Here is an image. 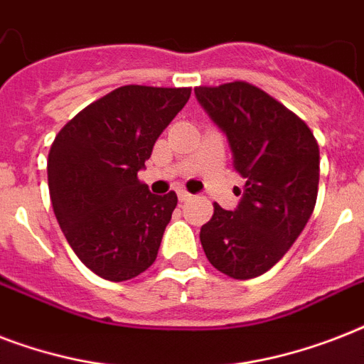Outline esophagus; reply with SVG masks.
Listing matches in <instances>:
<instances>
[{
    "label": "esophagus",
    "mask_w": 364,
    "mask_h": 364,
    "mask_svg": "<svg viewBox=\"0 0 364 364\" xmlns=\"http://www.w3.org/2000/svg\"><path fill=\"white\" fill-rule=\"evenodd\" d=\"M177 198L181 200V202H187V200L193 198V194L187 193V191H183V188H181V191H177Z\"/></svg>",
    "instance_id": "1"
}]
</instances>
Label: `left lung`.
Masks as SVG:
<instances>
[{
	"instance_id": "8db88e82",
	"label": "left lung",
	"mask_w": 364,
	"mask_h": 364,
	"mask_svg": "<svg viewBox=\"0 0 364 364\" xmlns=\"http://www.w3.org/2000/svg\"><path fill=\"white\" fill-rule=\"evenodd\" d=\"M205 113L228 137L245 177L234 211L213 204L200 230L204 253L234 279L264 274L287 253L316 208L319 145L300 117L251 82L196 87Z\"/></svg>"
}]
</instances>
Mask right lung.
I'll return each instance as SVG.
<instances>
[{
	"label": "right lung",
	"mask_w": 364,
	"mask_h": 364,
	"mask_svg": "<svg viewBox=\"0 0 364 364\" xmlns=\"http://www.w3.org/2000/svg\"><path fill=\"white\" fill-rule=\"evenodd\" d=\"M188 98V87L126 85L54 137L47 162L54 215L82 264L104 279H132L156 259L177 194L149 193L137 171Z\"/></svg>",
	"instance_id": "obj_1"
}]
</instances>
